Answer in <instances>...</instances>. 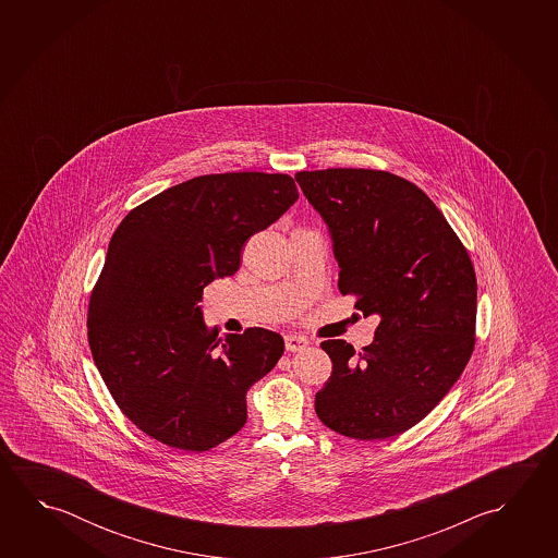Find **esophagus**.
<instances>
[{
	"label": "esophagus",
	"mask_w": 558,
	"mask_h": 558,
	"mask_svg": "<svg viewBox=\"0 0 558 558\" xmlns=\"http://www.w3.org/2000/svg\"><path fill=\"white\" fill-rule=\"evenodd\" d=\"M286 350L288 352H302L305 348L310 347V340L305 337H300V335H286Z\"/></svg>",
	"instance_id": "1"
}]
</instances>
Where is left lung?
Here are the masks:
<instances>
[{"label":"left lung","instance_id":"obj_1","mask_svg":"<svg viewBox=\"0 0 558 558\" xmlns=\"http://www.w3.org/2000/svg\"><path fill=\"white\" fill-rule=\"evenodd\" d=\"M295 181L329 226L338 290L381 319L362 352L320 342L332 374L315 412L348 438H393L448 395L473 354L475 268L436 204L402 177L338 167Z\"/></svg>","mask_w":558,"mask_h":558}]
</instances>
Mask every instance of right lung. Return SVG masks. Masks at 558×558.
Here are the masks:
<instances>
[{"label":"right lung","mask_w":558,"mask_h":558,"mask_svg":"<svg viewBox=\"0 0 558 558\" xmlns=\"http://www.w3.org/2000/svg\"><path fill=\"white\" fill-rule=\"evenodd\" d=\"M298 198L290 174H202L120 221L87 338L112 399L149 438L201 453L245 426L248 387L276 366L283 338L260 327L218 337L202 320V293L235 275L245 241Z\"/></svg>","instance_id":"obj_1"}]
</instances>
